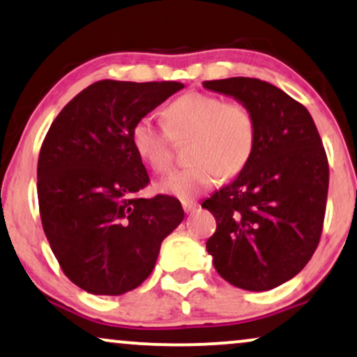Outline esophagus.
<instances>
[{
	"instance_id": "1",
	"label": "esophagus",
	"mask_w": 357,
	"mask_h": 357,
	"mask_svg": "<svg viewBox=\"0 0 357 357\" xmlns=\"http://www.w3.org/2000/svg\"><path fill=\"white\" fill-rule=\"evenodd\" d=\"M197 206H199V204L196 201H189V199H184V201H183V208H184V212H188V213L196 211Z\"/></svg>"
}]
</instances>
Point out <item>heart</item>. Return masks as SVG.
Returning a JSON list of instances; mask_svg holds the SVG:
<instances>
[{
	"instance_id": "1",
	"label": "heart",
	"mask_w": 357,
	"mask_h": 357,
	"mask_svg": "<svg viewBox=\"0 0 357 357\" xmlns=\"http://www.w3.org/2000/svg\"><path fill=\"white\" fill-rule=\"evenodd\" d=\"M166 129L144 117L132 129L137 155L156 173L173 165V139H191L194 163L176 169L158 183L160 192L189 199L248 165L256 146V121L248 106L206 93H188L165 111Z\"/></svg>"
}]
</instances>
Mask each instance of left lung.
<instances>
[{
    "label": "left lung",
    "instance_id": "obj_1",
    "mask_svg": "<svg viewBox=\"0 0 357 357\" xmlns=\"http://www.w3.org/2000/svg\"><path fill=\"white\" fill-rule=\"evenodd\" d=\"M243 102L256 121V146L238 176L202 202L215 217L207 240L213 268L231 286L263 292L291 281L320 241L328 160L310 112L256 78L204 82Z\"/></svg>",
    "mask_w": 357,
    "mask_h": 357
}]
</instances>
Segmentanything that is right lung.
<instances>
[{
    "label": "right lung",
    "mask_w": 357,
    "mask_h": 357,
    "mask_svg": "<svg viewBox=\"0 0 357 357\" xmlns=\"http://www.w3.org/2000/svg\"><path fill=\"white\" fill-rule=\"evenodd\" d=\"M183 88L102 79L76 94L47 132L37 165L42 225L66 278L83 291H134L183 222L178 199L137 197L150 179L132 144L137 121Z\"/></svg>",
    "instance_id": "obj_1"
}]
</instances>
